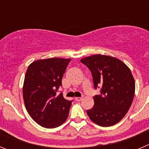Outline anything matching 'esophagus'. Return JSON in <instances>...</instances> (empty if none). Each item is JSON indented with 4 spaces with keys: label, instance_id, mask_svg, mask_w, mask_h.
<instances>
[{
    "label": "esophagus",
    "instance_id": "esophagus-1",
    "mask_svg": "<svg viewBox=\"0 0 149 149\" xmlns=\"http://www.w3.org/2000/svg\"><path fill=\"white\" fill-rule=\"evenodd\" d=\"M83 99V97H77V98H74V100L77 101H81Z\"/></svg>",
    "mask_w": 149,
    "mask_h": 149
}]
</instances>
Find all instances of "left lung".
Returning <instances> with one entry per match:
<instances>
[{"label":"left lung","instance_id":"1","mask_svg":"<svg viewBox=\"0 0 149 149\" xmlns=\"http://www.w3.org/2000/svg\"><path fill=\"white\" fill-rule=\"evenodd\" d=\"M92 72L95 89L94 106L88 110L91 121L102 127L120 122L131 107L135 93V81L125 63L113 56L95 54L81 60Z\"/></svg>","mask_w":149,"mask_h":149}]
</instances>
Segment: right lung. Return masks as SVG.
<instances>
[{
    "mask_svg": "<svg viewBox=\"0 0 149 149\" xmlns=\"http://www.w3.org/2000/svg\"><path fill=\"white\" fill-rule=\"evenodd\" d=\"M71 59L38 60L30 63L23 85V98L29 115L42 127L54 128L68 118L72 101L56 95Z\"/></svg>",
    "mask_w": 149,
    "mask_h": 149,
    "instance_id": "obj_1",
    "label": "right lung"
}]
</instances>
